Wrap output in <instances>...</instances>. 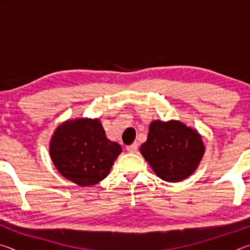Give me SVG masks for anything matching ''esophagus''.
<instances>
[{
	"label": "esophagus",
	"instance_id": "1",
	"mask_svg": "<svg viewBox=\"0 0 250 250\" xmlns=\"http://www.w3.org/2000/svg\"><path fill=\"white\" fill-rule=\"evenodd\" d=\"M126 151H128L129 153H135V152L138 151V143H132L131 146H126Z\"/></svg>",
	"mask_w": 250,
	"mask_h": 250
}]
</instances>
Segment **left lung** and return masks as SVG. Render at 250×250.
<instances>
[{"mask_svg":"<svg viewBox=\"0 0 250 250\" xmlns=\"http://www.w3.org/2000/svg\"><path fill=\"white\" fill-rule=\"evenodd\" d=\"M140 152L163 181L181 182L200 166L205 153L202 135L180 120H153Z\"/></svg>","mask_w":250,"mask_h":250,"instance_id":"obj_1","label":"left lung"}]
</instances>
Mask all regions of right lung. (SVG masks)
<instances>
[{
  "mask_svg": "<svg viewBox=\"0 0 250 250\" xmlns=\"http://www.w3.org/2000/svg\"><path fill=\"white\" fill-rule=\"evenodd\" d=\"M122 152L110 141L99 118L68 119L55 129L49 155L58 172L80 186L98 184L107 177Z\"/></svg>",
  "mask_w": 250,
  "mask_h": 250,
  "instance_id": "1",
  "label": "right lung"
}]
</instances>
